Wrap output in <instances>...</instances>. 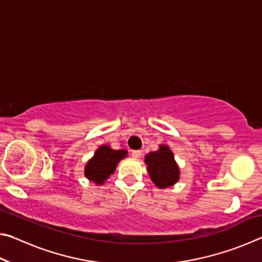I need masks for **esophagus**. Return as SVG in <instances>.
<instances>
[{"label":"esophagus","mask_w":262,"mask_h":262,"mask_svg":"<svg viewBox=\"0 0 262 262\" xmlns=\"http://www.w3.org/2000/svg\"><path fill=\"white\" fill-rule=\"evenodd\" d=\"M141 150H133L132 151V156L134 158H139L141 156Z\"/></svg>","instance_id":"obj_1"}]
</instances>
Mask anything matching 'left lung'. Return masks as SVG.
Instances as JSON below:
<instances>
[{
  "mask_svg": "<svg viewBox=\"0 0 262 262\" xmlns=\"http://www.w3.org/2000/svg\"><path fill=\"white\" fill-rule=\"evenodd\" d=\"M144 163L147 164L150 179L158 188L170 187L179 180V166L167 145L162 144L157 151H150L145 156Z\"/></svg>",
  "mask_w": 262,
  "mask_h": 262,
  "instance_id": "8db88e82",
  "label": "left lung"
}]
</instances>
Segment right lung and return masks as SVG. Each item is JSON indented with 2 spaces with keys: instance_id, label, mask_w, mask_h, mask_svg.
I'll return each instance as SVG.
<instances>
[{
  "instance_id": "obj_1",
  "label": "right lung",
  "mask_w": 262,
  "mask_h": 262,
  "mask_svg": "<svg viewBox=\"0 0 262 262\" xmlns=\"http://www.w3.org/2000/svg\"><path fill=\"white\" fill-rule=\"evenodd\" d=\"M127 156V150H114L108 145H100L84 168V176L97 185H103L114 173L118 163Z\"/></svg>"
}]
</instances>
